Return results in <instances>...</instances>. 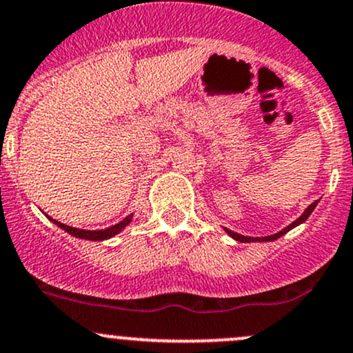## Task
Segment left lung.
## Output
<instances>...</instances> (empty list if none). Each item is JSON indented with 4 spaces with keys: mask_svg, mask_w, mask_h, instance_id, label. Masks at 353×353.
I'll return each instance as SVG.
<instances>
[{
    "mask_svg": "<svg viewBox=\"0 0 353 353\" xmlns=\"http://www.w3.org/2000/svg\"><path fill=\"white\" fill-rule=\"evenodd\" d=\"M316 205H318V201H316V202H312L311 205L307 207V209L304 210V212L301 214V216L297 217V219L294 221L292 224H289V226L284 228V230H282V231H279V232H275V234H272V236H263V238H252V236H243V234H238V232H234V231L228 230V228H224V231H226L228 234H230L232 239H236V241H239V243H253V241H274V239H279V238H281V236H284L285 232H289L290 230H294V228H296V226H299V224H303L304 221H306L307 217L311 216V212H312V210H314V207H316Z\"/></svg>",
    "mask_w": 353,
    "mask_h": 353,
    "instance_id": "8db88e82",
    "label": "left lung"
}]
</instances>
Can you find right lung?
<instances>
[{
    "label": "right lung",
    "mask_w": 353,
    "mask_h": 353,
    "mask_svg": "<svg viewBox=\"0 0 353 353\" xmlns=\"http://www.w3.org/2000/svg\"><path fill=\"white\" fill-rule=\"evenodd\" d=\"M49 217V216H47ZM50 221H52L56 226H59L61 230H64L66 232H69L71 236H74V238H81V239H90V241H103V239H108L112 238V236L119 234L123 228L129 226L130 221H132V214L130 216H127L125 219H122L121 223L114 224V226L107 228V230H97V231H86V230H78V228H72V226H68V224H63L59 223V221L52 219V217H49Z\"/></svg>",
    "instance_id": "1"
}]
</instances>
